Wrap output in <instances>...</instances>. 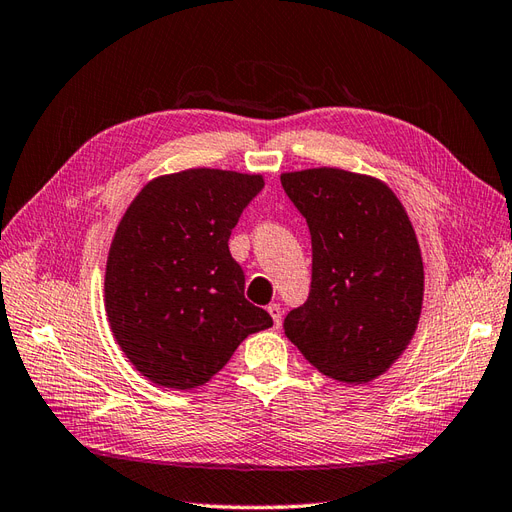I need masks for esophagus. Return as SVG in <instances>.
<instances>
[{
    "mask_svg": "<svg viewBox=\"0 0 512 512\" xmlns=\"http://www.w3.org/2000/svg\"><path fill=\"white\" fill-rule=\"evenodd\" d=\"M268 313H270V317H272V321H274V328H279V326L283 324V311H281V306H279V304H268Z\"/></svg>",
    "mask_w": 512,
    "mask_h": 512,
    "instance_id": "obj_1",
    "label": "esophagus"
}]
</instances>
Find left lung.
I'll return each instance as SVG.
<instances>
[{"instance_id":"left-lung-1","label":"left lung","mask_w":512,"mask_h":512,"mask_svg":"<svg viewBox=\"0 0 512 512\" xmlns=\"http://www.w3.org/2000/svg\"><path fill=\"white\" fill-rule=\"evenodd\" d=\"M313 244L309 300L285 334L313 367L343 384L386 373L410 345L425 268L403 203L382 180L337 167L281 175Z\"/></svg>"}]
</instances>
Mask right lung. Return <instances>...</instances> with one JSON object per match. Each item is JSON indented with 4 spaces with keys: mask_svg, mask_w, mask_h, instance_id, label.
Wrapping results in <instances>:
<instances>
[{
    "mask_svg": "<svg viewBox=\"0 0 512 512\" xmlns=\"http://www.w3.org/2000/svg\"><path fill=\"white\" fill-rule=\"evenodd\" d=\"M264 188L257 173L158 175L126 208L107 257L105 311L115 341L152 384L210 382L272 317L244 298L231 229Z\"/></svg>",
    "mask_w": 512,
    "mask_h": 512,
    "instance_id": "right-lung-1",
    "label": "right lung"
}]
</instances>
